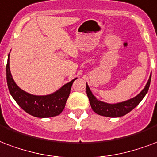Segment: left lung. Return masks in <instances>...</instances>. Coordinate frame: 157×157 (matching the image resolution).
I'll list each match as a JSON object with an SVG mask.
<instances>
[{"mask_svg": "<svg viewBox=\"0 0 157 157\" xmlns=\"http://www.w3.org/2000/svg\"><path fill=\"white\" fill-rule=\"evenodd\" d=\"M151 78V73L149 76L147 83L146 84L145 87L136 96L123 102L115 103V104H109V103L104 102V101L98 100L93 94L89 86L86 83V94L89 98L90 104L92 109L99 115L109 117V118H117V117L125 115L130 111L132 110L136 106H137V105L142 101V99L147 94L149 86H150Z\"/></svg>", "mask_w": 157, "mask_h": 157, "instance_id": "1", "label": "left lung"}]
</instances>
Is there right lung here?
<instances>
[{"label": "right lung", "mask_w": 157, "mask_h": 157, "mask_svg": "<svg viewBox=\"0 0 157 157\" xmlns=\"http://www.w3.org/2000/svg\"><path fill=\"white\" fill-rule=\"evenodd\" d=\"M76 78L65 84L52 94L35 95L23 90L18 86L12 77L10 69V53L6 65V81L10 94L15 102L26 113L37 118L54 117L63 112L71 92L72 83Z\"/></svg>", "instance_id": "obj_1"}]
</instances>
